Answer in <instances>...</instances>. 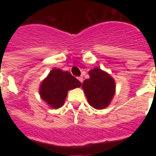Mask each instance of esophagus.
I'll return each mask as SVG.
<instances>
[{"mask_svg": "<svg viewBox=\"0 0 156 156\" xmlns=\"http://www.w3.org/2000/svg\"><path fill=\"white\" fill-rule=\"evenodd\" d=\"M78 80L81 82V83H83V77H78Z\"/></svg>", "mask_w": 156, "mask_h": 156, "instance_id": "34e87169", "label": "esophagus"}]
</instances>
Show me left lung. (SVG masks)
Returning <instances> with one entry per match:
<instances>
[{
    "label": "left lung",
    "instance_id": "8db88e82",
    "mask_svg": "<svg viewBox=\"0 0 156 156\" xmlns=\"http://www.w3.org/2000/svg\"><path fill=\"white\" fill-rule=\"evenodd\" d=\"M90 78L83 83V89L88 102L93 108H106L115 94V83L107 73L96 68L89 71Z\"/></svg>",
    "mask_w": 156,
    "mask_h": 156
}]
</instances>
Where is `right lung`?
Segmentation results:
<instances>
[{"label":"right lung","instance_id":"1","mask_svg":"<svg viewBox=\"0 0 156 156\" xmlns=\"http://www.w3.org/2000/svg\"><path fill=\"white\" fill-rule=\"evenodd\" d=\"M82 85L80 81L74 78L69 72H62L54 68L41 83L40 95L49 106L58 108L63 105L68 91L78 88Z\"/></svg>","mask_w":156,"mask_h":156}]
</instances>
